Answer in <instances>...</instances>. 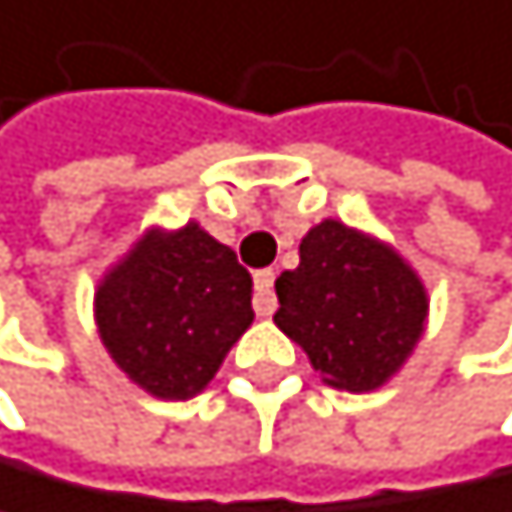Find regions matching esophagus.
Returning a JSON list of instances; mask_svg holds the SVG:
<instances>
[{
  "label": "esophagus",
  "instance_id": "34e87169",
  "mask_svg": "<svg viewBox=\"0 0 512 512\" xmlns=\"http://www.w3.org/2000/svg\"><path fill=\"white\" fill-rule=\"evenodd\" d=\"M274 307H277V297H274V271L267 267V271L254 274V313H258V317H271Z\"/></svg>",
  "mask_w": 512,
  "mask_h": 512
}]
</instances>
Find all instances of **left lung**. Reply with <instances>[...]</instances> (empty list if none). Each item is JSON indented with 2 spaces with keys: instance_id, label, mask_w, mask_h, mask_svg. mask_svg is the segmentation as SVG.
<instances>
[{
  "instance_id": "1",
  "label": "left lung",
  "mask_w": 512,
  "mask_h": 512,
  "mask_svg": "<svg viewBox=\"0 0 512 512\" xmlns=\"http://www.w3.org/2000/svg\"><path fill=\"white\" fill-rule=\"evenodd\" d=\"M274 323L326 385L376 392L415 353L428 290L392 245L323 218L300 241V264L277 277Z\"/></svg>"
}]
</instances>
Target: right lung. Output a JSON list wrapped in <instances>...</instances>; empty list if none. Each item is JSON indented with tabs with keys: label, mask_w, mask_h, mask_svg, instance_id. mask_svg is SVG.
<instances>
[{
	"label": "right lung",
	"mask_w": 512,
	"mask_h": 512,
	"mask_svg": "<svg viewBox=\"0 0 512 512\" xmlns=\"http://www.w3.org/2000/svg\"><path fill=\"white\" fill-rule=\"evenodd\" d=\"M100 343L133 385L186 402L254 320L251 274L199 222L146 228L94 290Z\"/></svg>",
	"instance_id": "right-lung-1"
}]
</instances>
